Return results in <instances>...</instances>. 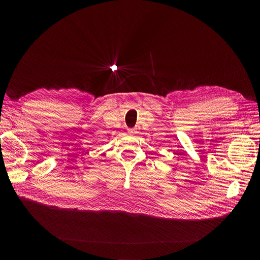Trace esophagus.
Segmentation results:
<instances>
[{"instance_id":"obj_1","label":"esophagus","mask_w":260,"mask_h":260,"mask_svg":"<svg viewBox=\"0 0 260 260\" xmlns=\"http://www.w3.org/2000/svg\"><path fill=\"white\" fill-rule=\"evenodd\" d=\"M128 134L133 136V135H135V134H137V131L134 129V128H129V129H128Z\"/></svg>"}]
</instances>
